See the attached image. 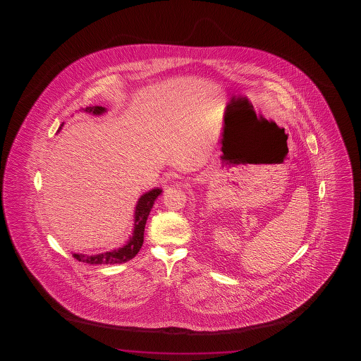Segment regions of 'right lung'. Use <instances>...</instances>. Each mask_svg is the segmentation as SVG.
Instances as JSON below:
<instances>
[{"label": "right lung", "instance_id": "add662e5", "mask_svg": "<svg viewBox=\"0 0 361 361\" xmlns=\"http://www.w3.org/2000/svg\"><path fill=\"white\" fill-rule=\"evenodd\" d=\"M86 114H102L106 112V109L102 106H90L82 109ZM63 126V124H61ZM161 193L160 188H153L152 191L144 193L142 197L139 198L135 213H134V231L133 235L129 238L128 242L116 250L97 254V255H85V254H73V257L81 262L91 264V265H114V264H122L133 259L138 254L140 247L144 242V228L148 219L149 212L153 207L154 201L158 198Z\"/></svg>", "mask_w": 361, "mask_h": 361}]
</instances>
